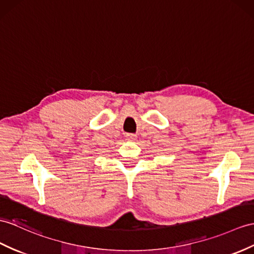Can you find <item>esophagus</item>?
Listing matches in <instances>:
<instances>
[{
  "mask_svg": "<svg viewBox=\"0 0 254 254\" xmlns=\"http://www.w3.org/2000/svg\"><path fill=\"white\" fill-rule=\"evenodd\" d=\"M126 139H127L128 141H135V140H137V134L127 133V134H126Z\"/></svg>",
  "mask_w": 254,
  "mask_h": 254,
  "instance_id": "esophagus-1",
  "label": "esophagus"
}]
</instances>
